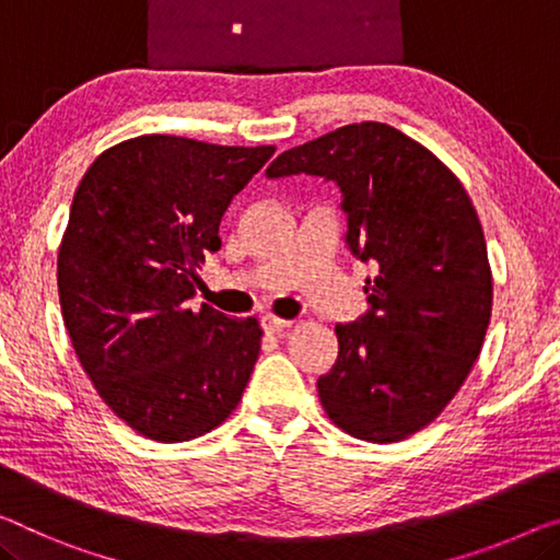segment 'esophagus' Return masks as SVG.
<instances>
[{
  "mask_svg": "<svg viewBox=\"0 0 560 560\" xmlns=\"http://www.w3.org/2000/svg\"><path fill=\"white\" fill-rule=\"evenodd\" d=\"M291 322L289 319H279V316H264V329L271 334H279L283 329H289Z\"/></svg>",
  "mask_w": 560,
  "mask_h": 560,
  "instance_id": "esophagus-1",
  "label": "esophagus"
}]
</instances>
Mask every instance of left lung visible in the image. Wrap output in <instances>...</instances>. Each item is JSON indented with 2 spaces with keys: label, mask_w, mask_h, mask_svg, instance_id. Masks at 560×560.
<instances>
[{
  "label": "left lung",
  "mask_w": 560,
  "mask_h": 560,
  "mask_svg": "<svg viewBox=\"0 0 560 560\" xmlns=\"http://www.w3.org/2000/svg\"><path fill=\"white\" fill-rule=\"evenodd\" d=\"M337 180L347 244L377 264L360 322L337 324L339 354L316 382L347 435L399 442L457 395L493 312V271L470 196L432 150L385 122H352L296 145L266 175Z\"/></svg>",
  "instance_id": "obj_1"
}]
</instances>
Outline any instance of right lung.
<instances>
[{
    "label": "right lung",
    "mask_w": 560,
    "mask_h": 560,
    "mask_svg": "<svg viewBox=\"0 0 560 560\" xmlns=\"http://www.w3.org/2000/svg\"><path fill=\"white\" fill-rule=\"evenodd\" d=\"M273 150L138 136L103 150L74 190L57 254L62 319L100 399L138 435L194 440L241 402L261 324L188 302L229 203Z\"/></svg>",
    "instance_id": "1"
}]
</instances>
